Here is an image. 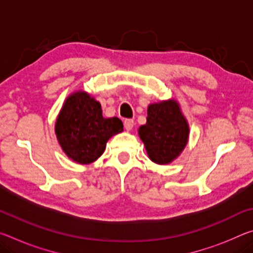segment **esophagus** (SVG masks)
<instances>
[{
	"label": "esophagus",
	"mask_w": 253,
	"mask_h": 253,
	"mask_svg": "<svg viewBox=\"0 0 253 253\" xmlns=\"http://www.w3.org/2000/svg\"><path fill=\"white\" fill-rule=\"evenodd\" d=\"M124 126H125V129L129 131L130 129H132V127H134V121L132 119H125V122H124Z\"/></svg>",
	"instance_id": "34e87169"
}]
</instances>
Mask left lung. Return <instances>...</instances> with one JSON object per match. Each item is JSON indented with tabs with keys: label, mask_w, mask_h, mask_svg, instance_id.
Listing matches in <instances>:
<instances>
[{
	"label": "left lung",
	"mask_w": 253,
	"mask_h": 253,
	"mask_svg": "<svg viewBox=\"0 0 253 253\" xmlns=\"http://www.w3.org/2000/svg\"><path fill=\"white\" fill-rule=\"evenodd\" d=\"M138 135L149 160L164 165L185 148L190 127L176 100H163L148 106L147 122L139 127Z\"/></svg>",
	"instance_id": "obj_1"
}]
</instances>
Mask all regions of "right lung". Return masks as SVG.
<instances>
[{
	"label": "right lung",
	"mask_w": 253,
	"mask_h": 253,
	"mask_svg": "<svg viewBox=\"0 0 253 253\" xmlns=\"http://www.w3.org/2000/svg\"><path fill=\"white\" fill-rule=\"evenodd\" d=\"M123 127L117 117H102L99 101L79 90L66 99L54 131L68 157L79 164H90L102 155L108 139L123 131Z\"/></svg>",
	"instance_id": "1"
}]
</instances>
